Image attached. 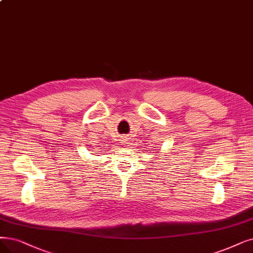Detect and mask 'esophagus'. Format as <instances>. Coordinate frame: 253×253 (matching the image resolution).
Instances as JSON below:
<instances>
[{"mask_svg": "<svg viewBox=\"0 0 253 253\" xmlns=\"http://www.w3.org/2000/svg\"><path fill=\"white\" fill-rule=\"evenodd\" d=\"M126 140L125 138H123V139H121V143H126Z\"/></svg>", "mask_w": 253, "mask_h": 253, "instance_id": "1", "label": "esophagus"}]
</instances>
